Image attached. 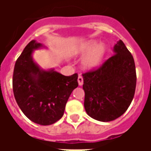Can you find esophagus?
Wrapping results in <instances>:
<instances>
[{"instance_id":"obj_1","label":"esophagus","mask_w":151,"mask_h":151,"mask_svg":"<svg viewBox=\"0 0 151 151\" xmlns=\"http://www.w3.org/2000/svg\"><path fill=\"white\" fill-rule=\"evenodd\" d=\"M78 82L79 86L83 85V78H82V76H79L78 78Z\"/></svg>"}]
</instances>
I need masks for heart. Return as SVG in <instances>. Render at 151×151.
I'll return each instance as SVG.
<instances>
[{
    "label": "heart",
    "instance_id": "1",
    "mask_svg": "<svg viewBox=\"0 0 151 151\" xmlns=\"http://www.w3.org/2000/svg\"><path fill=\"white\" fill-rule=\"evenodd\" d=\"M78 52L88 53L83 60V65L86 69H92L100 65L106 52V48L104 44H99L97 41H89L78 50Z\"/></svg>",
    "mask_w": 151,
    "mask_h": 151
}]
</instances>
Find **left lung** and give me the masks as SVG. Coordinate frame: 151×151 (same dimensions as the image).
Listing matches in <instances>:
<instances>
[{
    "mask_svg": "<svg viewBox=\"0 0 151 151\" xmlns=\"http://www.w3.org/2000/svg\"><path fill=\"white\" fill-rule=\"evenodd\" d=\"M99 68L82 73L84 107L88 116L108 122L123 115L133 100L137 75L132 54L122 40Z\"/></svg>",
    "mask_w": 151,
    "mask_h": 151,
    "instance_id": "1",
    "label": "left lung"
}]
</instances>
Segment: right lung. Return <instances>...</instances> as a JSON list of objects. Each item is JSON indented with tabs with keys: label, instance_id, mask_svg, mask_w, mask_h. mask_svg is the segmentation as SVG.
<instances>
[{
	"label": "right lung",
	"instance_id": "right-lung-1",
	"mask_svg": "<svg viewBox=\"0 0 151 151\" xmlns=\"http://www.w3.org/2000/svg\"><path fill=\"white\" fill-rule=\"evenodd\" d=\"M42 46L31 40L16 60L13 91L17 104L28 119L49 125L63 116L69 96L78 86V75L64 76L53 69H40L32 59V52Z\"/></svg>",
	"mask_w": 151,
	"mask_h": 151
}]
</instances>
